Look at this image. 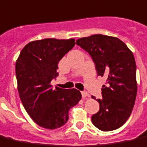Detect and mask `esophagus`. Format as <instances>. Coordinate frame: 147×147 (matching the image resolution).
<instances>
[{
	"label": "esophagus",
	"instance_id": "34e87169",
	"mask_svg": "<svg viewBox=\"0 0 147 147\" xmlns=\"http://www.w3.org/2000/svg\"><path fill=\"white\" fill-rule=\"evenodd\" d=\"M82 98L85 99V98H86L87 96H90V95H89V93H88L87 92L84 91V92H82Z\"/></svg>",
	"mask_w": 147,
	"mask_h": 147
}]
</instances>
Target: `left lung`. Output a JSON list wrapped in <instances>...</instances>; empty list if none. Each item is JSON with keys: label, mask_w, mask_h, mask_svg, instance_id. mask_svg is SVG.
Wrapping results in <instances>:
<instances>
[{"label": "left lung", "mask_w": 147, "mask_h": 147, "mask_svg": "<svg viewBox=\"0 0 147 147\" xmlns=\"http://www.w3.org/2000/svg\"><path fill=\"white\" fill-rule=\"evenodd\" d=\"M76 44L92 57L97 76L107 78L102 86V98L96 100L100 110L92 116V122L102 131L120 128L131 115L137 93L134 55L115 36L92 35L78 39Z\"/></svg>", "instance_id": "left-lung-1"}]
</instances>
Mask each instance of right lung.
<instances>
[{
    "instance_id": "right-lung-1",
    "label": "right lung",
    "mask_w": 147,
    "mask_h": 147,
    "mask_svg": "<svg viewBox=\"0 0 147 147\" xmlns=\"http://www.w3.org/2000/svg\"><path fill=\"white\" fill-rule=\"evenodd\" d=\"M75 39L48 38L29 42L16 63L18 91L30 118L40 127L54 129L64 125L68 111L76 105L82 94L76 89L52 88L58 76L57 65L75 46Z\"/></svg>"
}]
</instances>
